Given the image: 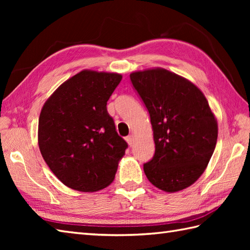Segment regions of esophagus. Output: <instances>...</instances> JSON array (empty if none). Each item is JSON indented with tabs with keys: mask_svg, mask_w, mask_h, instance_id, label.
I'll list each match as a JSON object with an SVG mask.
<instances>
[{
	"mask_svg": "<svg viewBox=\"0 0 250 250\" xmlns=\"http://www.w3.org/2000/svg\"><path fill=\"white\" fill-rule=\"evenodd\" d=\"M126 142H128V144L130 145V146H133V144H134V136H133V134H130L129 136H126Z\"/></svg>",
	"mask_w": 250,
	"mask_h": 250,
	"instance_id": "1",
	"label": "esophagus"
}]
</instances>
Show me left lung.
Segmentation results:
<instances>
[{"instance_id":"obj_1","label":"left lung","mask_w":250,"mask_h":250,"mask_svg":"<svg viewBox=\"0 0 250 250\" xmlns=\"http://www.w3.org/2000/svg\"><path fill=\"white\" fill-rule=\"evenodd\" d=\"M150 115L156 151L144 164L148 180L177 192L204 173L218 137V124L203 92L188 79L155 67L130 74Z\"/></svg>"}]
</instances>
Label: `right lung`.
I'll return each mask as SVG.
<instances>
[{
  "label": "right lung",
  "mask_w": 250,
  "mask_h": 250,
  "mask_svg": "<svg viewBox=\"0 0 250 250\" xmlns=\"http://www.w3.org/2000/svg\"><path fill=\"white\" fill-rule=\"evenodd\" d=\"M121 79V74L83 70L58 87L41 110V153L68 188L94 192L113 183L128 144L106 105Z\"/></svg>",
  "instance_id": "1"
}]
</instances>
